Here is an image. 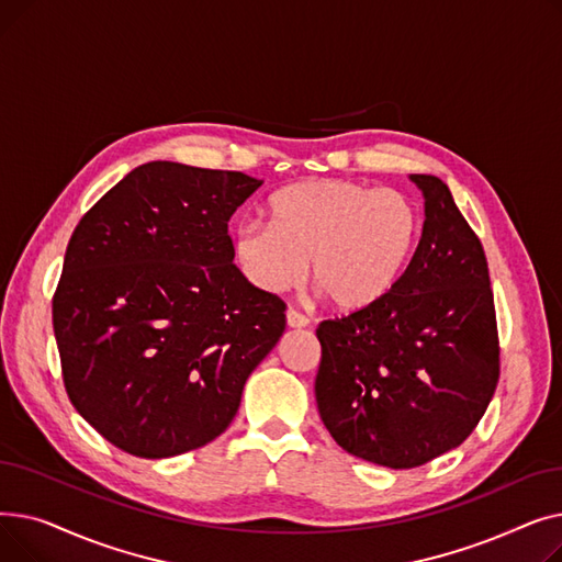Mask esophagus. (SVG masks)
Here are the masks:
<instances>
[{"mask_svg": "<svg viewBox=\"0 0 562 562\" xmlns=\"http://www.w3.org/2000/svg\"><path fill=\"white\" fill-rule=\"evenodd\" d=\"M286 326L289 328H307L310 318L305 314H301L299 310H286Z\"/></svg>", "mask_w": 562, "mask_h": 562, "instance_id": "34e87169", "label": "esophagus"}]
</instances>
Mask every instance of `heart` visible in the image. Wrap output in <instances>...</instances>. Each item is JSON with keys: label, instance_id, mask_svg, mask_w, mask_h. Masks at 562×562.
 <instances>
[{"label": "heart", "instance_id": "b5f03b06", "mask_svg": "<svg viewBox=\"0 0 562 562\" xmlns=\"http://www.w3.org/2000/svg\"><path fill=\"white\" fill-rule=\"evenodd\" d=\"M422 216L407 195L344 180H307L278 191L269 223L236 227L234 257L261 291L312 280L341 312L385 301L417 250Z\"/></svg>", "mask_w": 562, "mask_h": 562}]
</instances>
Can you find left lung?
Instances as JSON below:
<instances>
[{"mask_svg":"<svg viewBox=\"0 0 562 562\" xmlns=\"http://www.w3.org/2000/svg\"><path fill=\"white\" fill-rule=\"evenodd\" d=\"M424 193V232L385 301L316 328V405L350 456L412 469L471 435L498 382L487 259L449 187L409 175Z\"/></svg>","mask_w":562,"mask_h":562,"instance_id":"left-lung-1","label":"left lung"}]
</instances>
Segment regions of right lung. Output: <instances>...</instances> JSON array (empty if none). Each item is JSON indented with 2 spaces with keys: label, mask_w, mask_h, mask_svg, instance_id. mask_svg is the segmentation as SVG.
<instances>
[{
  "label": "right lung",
  "mask_w": 562,
  "mask_h": 562,
  "mask_svg": "<svg viewBox=\"0 0 562 562\" xmlns=\"http://www.w3.org/2000/svg\"><path fill=\"white\" fill-rule=\"evenodd\" d=\"M263 182L150 161L75 227L52 301L66 392L136 458L216 439L284 333V303L232 263L227 221Z\"/></svg>",
  "instance_id": "add662e5"
}]
</instances>
